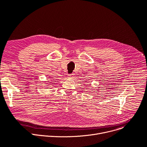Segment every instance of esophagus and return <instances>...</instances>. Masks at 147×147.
I'll use <instances>...</instances> for the list:
<instances>
[{
  "label": "esophagus",
  "mask_w": 147,
  "mask_h": 147,
  "mask_svg": "<svg viewBox=\"0 0 147 147\" xmlns=\"http://www.w3.org/2000/svg\"><path fill=\"white\" fill-rule=\"evenodd\" d=\"M68 78L69 79H73L74 78V74H68Z\"/></svg>",
  "instance_id": "esophagus-1"
}]
</instances>
